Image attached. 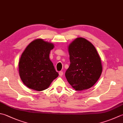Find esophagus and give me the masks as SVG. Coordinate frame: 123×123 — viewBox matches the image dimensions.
Returning a JSON list of instances; mask_svg holds the SVG:
<instances>
[{
    "mask_svg": "<svg viewBox=\"0 0 123 123\" xmlns=\"http://www.w3.org/2000/svg\"><path fill=\"white\" fill-rule=\"evenodd\" d=\"M59 75L60 76H62V75H63V71H60L59 73Z\"/></svg>",
    "mask_w": 123,
    "mask_h": 123,
    "instance_id": "1",
    "label": "esophagus"
}]
</instances>
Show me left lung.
<instances>
[{
	"instance_id": "8db88e82",
	"label": "left lung",
	"mask_w": 123,
	"mask_h": 123,
	"mask_svg": "<svg viewBox=\"0 0 123 123\" xmlns=\"http://www.w3.org/2000/svg\"><path fill=\"white\" fill-rule=\"evenodd\" d=\"M70 64L65 76L76 91L90 88L101 74L102 67L97 49L85 38H77L69 45Z\"/></svg>"
}]
</instances>
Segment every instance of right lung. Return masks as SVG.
<instances>
[{
	"mask_svg": "<svg viewBox=\"0 0 123 123\" xmlns=\"http://www.w3.org/2000/svg\"><path fill=\"white\" fill-rule=\"evenodd\" d=\"M54 45L38 39L30 43L19 61V74L28 87L41 91L49 87L59 76L49 55Z\"/></svg>",
	"mask_w": 123,
	"mask_h": 123,
	"instance_id": "1",
	"label": "right lung"
}]
</instances>
